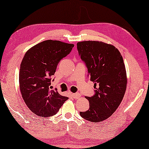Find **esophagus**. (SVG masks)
<instances>
[{
	"instance_id": "obj_1",
	"label": "esophagus",
	"mask_w": 149,
	"mask_h": 149,
	"mask_svg": "<svg viewBox=\"0 0 149 149\" xmlns=\"http://www.w3.org/2000/svg\"><path fill=\"white\" fill-rule=\"evenodd\" d=\"M70 95H71V97L74 98H78L81 97V95H80V94L79 93H72Z\"/></svg>"
}]
</instances>
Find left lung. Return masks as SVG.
Instances as JSON below:
<instances>
[{
	"label": "left lung",
	"instance_id": "1",
	"mask_svg": "<svg viewBox=\"0 0 149 149\" xmlns=\"http://www.w3.org/2000/svg\"><path fill=\"white\" fill-rule=\"evenodd\" d=\"M77 49L96 89L93 97H85L88 110L80 114L86 120L101 122L116 111L124 97L127 84L124 61L115 47L101 41L79 42Z\"/></svg>",
	"mask_w": 149,
	"mask_h": 149
}]
</instances>
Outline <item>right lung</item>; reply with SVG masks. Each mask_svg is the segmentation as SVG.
Masks as SVG:
<instances>
[{
	"mask_svg": "<svg viewBox=\"0 0 149 149\" xmlns=\"http://www.w3.org/2000/svg\"><path fill=\"white\" fill-rule=\"evenodd\" d=\"M73 47V44L47 40L25 53L20 67V90L26 106L37 116L54 115L68 98L50 86L58 63Z\"/></svg>",
	"mask_w": 149,
	"mask_h": 149,
	"instance_id": "right-lung-1",
	"label": "right lung"
}]
</instances>
